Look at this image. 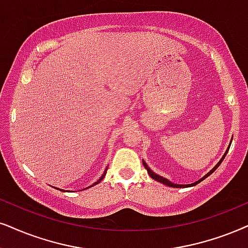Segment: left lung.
I'll use <instances>...</instances> for the list:
<instances>
[{
	"mask_svg": "<svg viewBox=\"0 0 248 248\" xmlns=\"http://www.w3.org/2000/svg\"><path fill=\"white\" fill-rule=\"evenodd\" d=\"M229 147H230V146H229ZM229 147H228V150H227V151H225V153H224V155H223V156H222V159H221V160H220V161H218V162H217V164H216V166H215V167H214V168H213V169H212V170H211V171H209V173H207V174H206V175H205V176H203L202 178H200V180H199V181L194 182V183H191V184H175V183H173V182L168 181V180H167V178L162 177V176H160V175L155 174V171H152V170H151V169H150V167H149V166H147V165H146V162H145V161H144V160H143V165H144V167H145V169H146V170H147V174H149V175H150V176H151V177L153 178V180H155V181L160 182V183H162V184H165V186H170V187H189V186H197V184H198V183H200V182H202V181H203V180H205V178H206V177H208V176H209V175H211V174H213V173H214V171H215V169H216V168H217V167H218V166H220V165H221V162H222V161H223V159L225 158V155H227V153H228V151H229Z\"/></svg>",
	"mask_w": 248,
	"mask_h": 248,
	"instance_id": "left-lung-1",
	"label": "left lung"
}]
</instances>
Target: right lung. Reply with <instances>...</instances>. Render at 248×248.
Returning a JSON list of instances; mask_svg holds the SVG:
<instances>
[{
  "mask_svg": "<svg viewBox=\"0 0 248 248\" xmlns=\"http://www.w3.org/2000/svg\"><path fill=\"white\" fill-rule=\"evenodd\" d=\"M105 174H106V170L104 171V174H103V175H102V176H101V177H99V180H98V181H97V182H95V183H93V184H92V186H88V187H92V186H96V184H98V183H99V182H101V181L103 180V178H104V177H105ZM88 187H86V189H88ZM56 189H57V187H56ZM62 191H64V190H62Z\"/></svg>",
  "mask_w": 248,
  "mask_h": 248,
  "instance_id": "obj_1",
  "label": "right lung"
}]
</instances>
